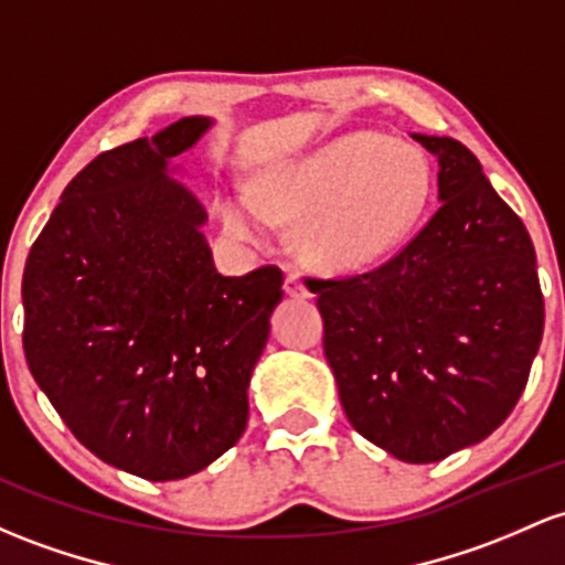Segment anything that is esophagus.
<instances>
[{"label":"esophagus","instance_id":"1","mask_svg":"<svg viewBox=\"0 0 565 565\" xmlns=\"http://www.w3.org/2000/svg\"><path fill=\"white\" fill-rule=\"evenodd\" d=\"M284 292H287L289 297H297V300H302V297H311L306 284H302L300 276H295V273H289V276L284 278Z\"/></svg>","mask_w":565,"mask_h":565}]
</instances>
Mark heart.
<instances>
[{"label": "heart", "mask_w": 565, "mask_h": 565, "mask_svg": "<svg viewBox=\"0 0 565 565\" xmlns=\"http://www.w3.org/2000/svg\"><path fill=\"white\" fill-rule=\"evenodd\" d=\"M434 190L418 147L377 131H345L316 150L273 166L252 190L216 203L235 238L263 244L276 222H297V249L327 273L381 263L418 231Z\"/></svg>", "instance_id": "heart-1"}]
</instances>
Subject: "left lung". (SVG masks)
Instances as JSON below:
<instances>
[{
	"label": "left lung",
	"mask_w": 565,
	"mask_h": 565,
	"mask_svg": "<svg viewBox=\"0 0 565 565\" xmlns=\"http://www.w3.org/2000/svg\"><path fill=\"white\" fill-rule=\"evenodd\" d=\"M413 139L439 163L437 214L381 268L308 281L353 429L431 463L482 443L518 405L544 297L531 235L480 160L450 136Z\"/></svg>",
	"instance_id": "1"
}]
</instances>
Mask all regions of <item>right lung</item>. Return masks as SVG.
Instances as JSON below:
<instances>
[{"instance_id":"obj_1","label":"right lung","mask_w":565,"mask_h":565,"mask_svg":"<svg viewBox=\"0 0 565 565\" xmlns=\"http://www.w3.org/2000/svg\"><path fill=\"white\" fill-rule=\"evenodd\" d=\"M212 117L102 152L66 184L23 270V351L74 437L111 467L182 480L231 450L281 302V270L222 276L171 166Z\"/></svg>"}]
</instances>
